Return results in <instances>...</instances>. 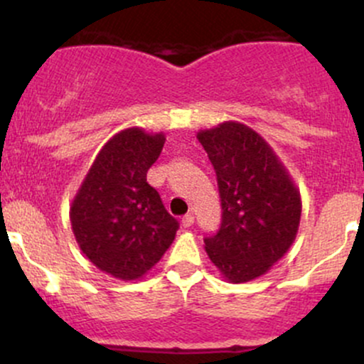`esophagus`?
I'll use <instances>...</instances> for the list:
<instances>
[{"mask_svg":"<svg viewBox=\"0 0 364 364\" xmlns=\"http://www.w3.org/2000/svg\"><path fill=\"white\" fill-rule=\"evenodd\" d=\"M193 223H195L193 214H186L185 217H183V220H181L183 228H191V225H193Z\"/></svg>","mask_w":364,"mask_h":364,"instance_id":"34e87169","label":"esophagus"}]
</instances>
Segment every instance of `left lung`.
I'll return each mask as SVG.
<instances>
[{"label": "left lung", "mask_w": 364, "mask_h": 364, "mask_svg": "<svg viewBox=\"0 0 364 364\" xmlns=\"http://www.w3.org/2000/svg\"><path fill=\"white\" fill-rule=\"evenodd\" d=\"M196 139L217 174L223 223L205 252L229 282L267 274L298 235L301 195L286 166L253 128L224 121Z\"/></svg>", "instance_id": "1"}]
</instances>
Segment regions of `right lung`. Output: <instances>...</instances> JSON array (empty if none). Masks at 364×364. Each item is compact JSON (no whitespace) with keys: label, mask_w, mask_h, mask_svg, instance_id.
Segmentation results:
<instances>
[{"label":"right lung","mask_w":364,"mask_h":364,"mask_svg":"<svg viewBox=\"0 0 364 364\" xmlns=\"http://www.w3.org/2000/svg\"><path fill=\"white\" fill-rule=\"evenodd\" d=\"M164 133L133 127L99 150L70 207L75 240L102 272L136 281L168 252L179 228L147 171L164 147Z\"/></svg>","instance_id":"right-lung-1"}]
</instances>
